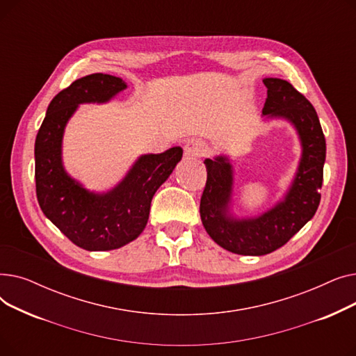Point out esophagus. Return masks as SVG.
<instances>
[{
  "mask_svg": "<svg viewBox=\"0 0 356 356\" xmlns=\"http://www.w3.org/2000/svg\"><path fill=\"white\" fill-rule=\"evenodd\" d=\"M208 153V147L199 140H189L184 145L186 157H202Z\"/></svg>",
  "mask_w": 356,
  "mask_h": 356,
  "instance_id": "1",
  "label": "esophagus"
}]
</instances>
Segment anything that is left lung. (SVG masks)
Segmentation results:
<instances>
[{"label": "left lung", "instance_id": "obj_1", "mask_svg": "<svg viewBox=\"0 0 356 356\" xmlns=\"http://www.w3.org/2000/svg\"><path fill=\"white\" fill-rule=\"evenodd\" d=\"M263 82L267 86L263 115L286 120L294 127L302 157L284 197L252 218L231 213L234 167L229 159L204 160L208 179L200 197L202 223L219 247L239 255H266L283 247L314 216L323 183L326 141L313 105L287 81L266 78Z\"/></svg>", "mask_w": 356, "mask_h": 356}]
</instances>
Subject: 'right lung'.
<instances>
[{
    "instance_id": "1",
    "label": "right lung",
    "mask_w": 356,
    "mask_h": 356,
    "mask_svg": "<svg viewBox=\"0 0 356 356\" xmlns=\"http://www.w3.org/2000/svg\"><path fill=\"white\" fill-rule=\"evenodd\" d=\"M117 76L92 73L56 95L34 144L35 193L40 208L74 245L86 251L117 250L145 228L149 204L181 160L183 149L143 154L125 177L108 192L95 193L70 177L62 161V141L70 117L81 104H105L124 90Z\"/></svg>"
}]
</instances>
